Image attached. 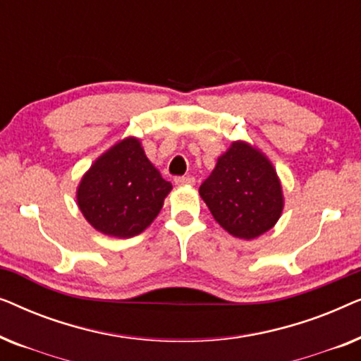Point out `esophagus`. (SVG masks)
<instances>
[{
	"label": "esophagus",
	"instance_id": "1",
	"mask_svg": "<svg viewBox=\"0 0 361 361\" xmlns=\"http://www.w3.org/2000/svg\"><path fill=\"white\" fill-rule=\"evenodd\" d=\"M176 185L179 187H184V185H194L195 184V179L190 176H184V177H176Z\"/></svg>",
	"mask_w": 361,
	"mask_h": 361
}]
</instances>
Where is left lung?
I'll return each mask as SVG.
<instances>
[{
	"mask_svg": "<svg viewBox=\"0 0 361 361\" xmlns=\"http://www.w3.org/2000/svg\"><path fill=\"white\" fill-rule=\"evenodd\" d=\"M199 194L216 224L240 240H255L269 231L284 209L283 185L273 162L246 141L231 142Z\"/></svg>",
	"mask_w": 361,
	"mask_h": 361,
	"instance_id": "obj_1",
	"label": "left lung"
}]
</instances>
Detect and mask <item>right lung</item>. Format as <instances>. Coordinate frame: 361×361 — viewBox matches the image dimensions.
I'll return each mask as SVG.
<instances>
[{
    "instance_id": "right-lung-1",
    "label": "right lung",
    "mask_w": 361,
    "mask_h": 361,
    "mask_svg": "<svg viewBox=\"0 0 361 361\" xmlns=\"http://www.w3.org/2000/svg\"><path fill=\"white\" fill-rule=\"evenodd\" d=\"M172 184L147 159L141 141L128 136L98 156L77 187V205L97 231L131 238L159 214Z\"/></svg>"
}]
</instances>
